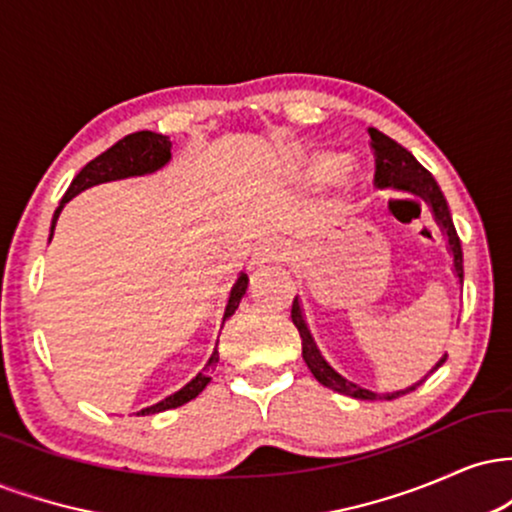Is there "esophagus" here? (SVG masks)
I'll list each match as a JSON object with an SVG mask.
<instances>
[{
	"instance_id": "1",
	"label": "esophagus",
	"mask_w": 512,
	"mask_h": 512,
	"mask_svg": "<svg viewBox=\"0 0 512 512\" xmlns=\"http://www.w3.org/2000/svg\"><path fill=\"white\" fill-rule=\"evenodd\" d=\"M286 255H289V250H286L284 243H276V240H269V243H262L260 248H257L255 260H252V264H257V267H264V264L284 262Z\"/></svg>"
}]
</instances>
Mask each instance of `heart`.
Listing matches in <instances>:
<instances>
[{"mask_svg":"<svg viewBox=\"0 0 512 512\" xmlns=\"http://www.w3.org/2000/svg\"><path fill=\"white\" fill-rule=\"evenodd\" d=\"M344 170L346 158L339 154H315L305 161V175H308L310 182H317V185L342 178Z\"/></svg>","mask_w":512,"mask_h":512,"instance_id":"obj_1","label":"heart"}]
</instances>
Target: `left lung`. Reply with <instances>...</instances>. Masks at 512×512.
I'll return each mask as SVG.
<instances>
[{
    "label": "left lung",
    "instance_id": "8db88e82",
    "mask_svg": "<svg viewBox=\"0 0 512 512\" xmlns=\"http://www.w3.org/2000/svg\"><path fill=\"white\" fill-rule=\"evenodd\" d=\"M368 134H370V146H373V151H375V185H378L380 190L407 192V195H411V197L424 199L428 207H431L433 219H436L440 231H443L445 238H448V250L452 255V269H455L457 281H460V286H462V281H464L462 245H460V238H457L455 223H452L448 202H445V197H443V192H440L436 178H433V175L428 173V170L421 166V163L416 161V158L411 156L402 144H397L395 139H390L387 134L378 132L375 127H370ZM291 320H293V325H296L298 334H301L305 366H308L310 373L315 375L317 383L330 387V390L339 392V395H346V397L370 399V402H373V399H397V397L407 395V392H411V390H416V387L424 383L433 370H438L440 366H443L445 358H448V354L440 358L436 366L428 370V375H424L419 383L404 387V390L385 392V395H380V392H370V390H366V387L346 380L344 375H339L337 370H334L330 363L325 361V356H322L320 349H317L313 334H310V330H308V322H305V315H303V308H301V301H298V296L293 298Z\"/></svg>",
    "mask_w": 512,
    "mask_h": 512
}]
</instances>
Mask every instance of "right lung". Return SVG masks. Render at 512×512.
<instances>
[{
    "instance_id": "right-lung-1",
    "label": "right lung",
    "mask_w": 512,
    "mask_h": 512,
    "mask_svg": "<svg viewBox=\"0 0 512 512\" xmlns=\"http://www.w3.org/2000/svg\"><path fill=\"white\" fill-rule=\"evenodd\" d=\"M170 146L173 144H170V139L166 137V134L146 132L144 129V132L127 134L125 139H120V142L110 146V149L103 151L101 156H96L91 163H86V166L74 175L72 185H69V190L64 192L60 207H57L55 214H52L50 240H52V233H55V223H57V219H60V211L64 209V204H67L69 199L81 195V192L88 190V187L101 185V182H113V180H125V178H137V175L156 173V170H161L170 161ZM245 291H248V274L240 272L236 284L231 286V293H228L221 325L228 320V317L236 313L240 301H243ZM216 363H219V351L214 349V354L209 356L207 366L202 368V373H197L190 383L182 387V390H178L175 395H170L166 399H161L158 404H151V407L137 411V414L139 416L158 414V411L182 407V404H187L190 399H195L199 392L209 385V380H211L209 370H214Z\"/></svg>"
}]
</instances>
